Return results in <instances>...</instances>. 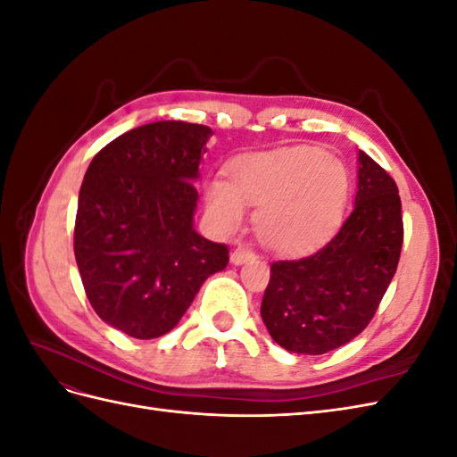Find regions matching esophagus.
Instances as JSON below:
<instances>
[{"label": "esophagus", "instance_id": "esophagus-1", "mask_svg": "<svg viewBox=\"0 0 457 457\" xmlns=\"http://www.w3.org/2000/svg\"><path fill=\"white\" fill-rule=\"evenodd\" d=\"M253 257H255L253 250H250L247 245H238L237 250L230 253V262H232V265H244L245 261H250Z\"/></svg>", "mask_w": 457, "mask_h": 457}]
</instances>
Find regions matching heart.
I'll return each mask as SVG.
<instances>
[{"mask_svg":"<svg viewBox=\"0 0 457 457\" xmlns=\"http://www.w3.org/2000/svg\"><path fill=\"white\" fill-rule=\"evenodd\" d=\"M349 198L343 162L316 148H289L244 156L232 165V181L207 183V207L219 225H242L245 204L261 207L257 232L278 253H305L322 245L339 227Z\"/></svg>","mask_w":457,"mask_h":457,"instance_id":"heart-1","label":"heart"}]
</instances>
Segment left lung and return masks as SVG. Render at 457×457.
<instances>
[{"label":"left lung","instance_id":"8db88e82","mask_svg":"<svg viewBox=\"0 0 457 457\" xmlns=\"http://www.w3.org/2000/svg\"><path fill=\"white\" fill-rule=\"evenodd\" d=\"M403 204L393 177L358 152L354 210L322 250L270 265L261 318L289 353L324 354L370 324L398 267Z\"/></svg>","mask_w":457,"mask_h":457}]
</instances>
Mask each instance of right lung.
<instances>
[{"instance_id":"add662e5","label":"right lung","mask_w":457,"mask_h":457,"mask_svg":"<svg viewBox=\"0 0 457 457\" xmlns=\"http://www.w3.org/2000/svg\"><path fill=\"white\" fill-rule=\"evenodd\" d=\"M213 131L154 121L108 143L78 196L74 255L86 295L108 326L154 339L181 320L228 247L195 230L196 179Z\"/></svg>"}]
</instances>
